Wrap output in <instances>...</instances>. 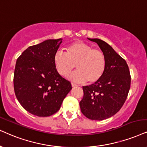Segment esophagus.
Wrapping results in <instances>:
<instances>
[{
  "mask_svg": "<svg viewBox=\"0 0 147 147\" xmlns=\"http://www.w3.org/2000/svg\"><path fill=\"white\" fill-rule=\"evenodd\" d=\"M71 85H72V87H77V85H76L75 83H72Z\"/></svg>",
  "mask_w": 147,
  "mask_h": 147,
  "instance_id": "esophagus-1",
  "label": "esophagus"
}]
</instances>
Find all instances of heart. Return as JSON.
Masks as SVG:
<instances>
[{
  "label": "heart",
  "instance_id": "obj_1",
  "mask_svg": "<svg viewBox=\"0 0 147 147\" xmlns=\"http://www.w3.org/2000/svg\"><path fill=\"white\" fill-rule=\"evenodd\" d=\"M53 62L57 72L62 77H66L77 66L78 70L68 76V79L76 83L87 81L93 83L99 81L107 66V59L101 50L81 41L68 45L66 52L57 51Z\"/></svg>",
  "mask_w": 147,
  "mask_h": 147
}]
</instances>
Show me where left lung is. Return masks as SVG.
<instances>
[{"mask_svg":"<svg viewBox=\"0 0 147 147\" xmlns=\"http://www.w3.org/2000/svg\"><path fill=\"white\" fill-rule=\"evenodd\" d=\"M88 39L96 42L105 53L107 66L99 81L83 87L79 105L87 118L104 120L116 114L125 103L130 88V72L125 60L109 44L98 38Z\"/></svg>","mask_w":147,"mask_h":147,"instance_id":"1","label":"left lung"}]
</instances>
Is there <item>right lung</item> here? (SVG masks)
<instances>
[{"label":"right lung","instance_id":"1","mask_svg":"<svg viewBox=\"0 0 147 147\" xmlns=\"http://www.w3.org/2000/svg\"><path fill=\"white\" fill-rule=\"evenodd\" d=\"M61 42V38L49 39L30 46L17 60L15 94L22 107L36 116L49 117L57 112L72 89L53 62Z\"/></svg>","mask_w":147,"mask_h":147}]
</instances>
